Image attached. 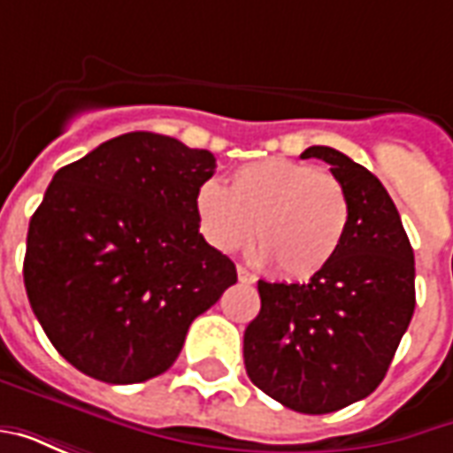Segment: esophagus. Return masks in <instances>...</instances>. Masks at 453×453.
I'll return each instance as SVG.
<instances>
[{"label":"esophagus","instance_id":"esophagus-1","mask_svg":"<svg viewBox=\"0 0 453 453\" xmlns=\"http://www.w3.org/2000/svg\"><path fill=\"white\" fill-rule=\"evenodd\" d=\"M237 279L242 281V284H255L257 276L250 272V269H245V266H237Z\"/></svg>","mask_w":453,"mask_h":453}]
</instances>
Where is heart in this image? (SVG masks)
<instances>
[{
    "instance_id": "1",
    "label": "heart",
    "mask_w": 453,
    "mask_h": 453,
    "mask_svg": "<svg viewBox=\"0 0 453 453\" xmlns=\"http://www.w3.org/2000/svg\"><path fill=\"white\" fill-rule=\"evenodd\" d=\"M198 227L218 252L250 242L257 259L286 279L323 272L340 252L349 227V196L340 179L286 157L250 162L230 184L208 179L194 198Z\"/></svg>"
}]
</instances>
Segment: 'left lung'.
Wrapping results in <instances>:
<instances>
[{"label": "left lung", "mask_w": 453, "mask_h": 453, "mask_svg": "<svg viewBox=\"0 0 453 453\" xmlns=\"http://www.w3.org/2000/svg\"><path fill=\"white\" fill-rule=\"evenodd\" d=\"M301 157L327 162L344 184L349 227L308 284H257L262 308L245 330V369L286 408L325 415L371 395L386 376L415 313V255L369 169L325 145Z\"/></svg>", "instance_id": "1"}]
</instances>
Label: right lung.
Wrapping results in <instances>:
<instances>
[{"mask_svg": "<svg viewBox=\"0 0 453 453\" xmlns=\"http://www.w3.org/2000/svg\"><path fill=\"white\" fill-rule=\"evenodd\" d=\"M208 150L126 133L55 172L28 223L24 284L65 359L104 383H142L177 361L188 325L237 281L198 233Z\"/></svg>", "mask_w": 453, "mask_h": 453, "instance_id": "obj_1", "label": "right lung"}]
</instances>
